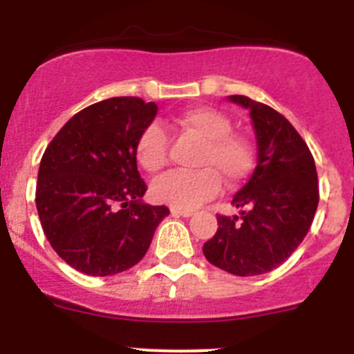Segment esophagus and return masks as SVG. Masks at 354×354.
<instances>
[{
  "label": "esophagus",
  "instance_id": "1",
  "mask_svg": "<svg viewBox=\"0 0 354 354\" xmlns=\"http://www.w3.org/2000/svg\"><path fill=\"white\" fill-rule=\"evenodd\" d=\"M170 211H171V214H174V216H184V218H187V216H193L192 209H177V207H171Z\"/></svg>",
  "mask_w": 354,
  "mask_h": 354
}]
</instances>
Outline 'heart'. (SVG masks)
Masks as SVG:
<instances>
[{
    "label": "heart",
    "mask_w": 354,
    "mask_h": 354,
    "mask_svg": "<svg viewBox=\"0 0 354 354\" xmlns=\"http://www.w3.org/2000/svg\"><path fill=\"white\" fill-rule=\"evenodd\" d=\"M180 133L202 140L192 171H171L152 184L156 202L177 209H193L218 195L221 177L228 186L239 184L253 168V149L246 136L232 131V120L220 109L200 106L175 118ZM134 156L149 174H158L168 165V134L152 122L140 131Z\"/></svg>",
    "instance_id": "1"
}]
</instances>
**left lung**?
I'll return each instance as SVG.
<instances>
[{"label":"left lung","mask_w":354,"mask_h":354,"mask_svg":"<svg viewBox=\"0 0 354 354\" xmlns=\"http://www.w3.org/2000/svg\"><path fill=\"white\" fill-rule=\"evenodd\" d=\"M230 101L250 109L257 136V167L232 204L241 216L218 214L204 245L211 264L237 277L268 273L305 239L319 204L317 170L305 140L282 113L246 95Z\"/></svg>","instance_id":"obj_1"}]
</instances>
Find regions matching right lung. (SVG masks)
I'll return each mask as SVG.
<instances>
[{
  "mask_svg": "<svg viewBox=\"0 0 354 354\" xmlns=\"http://www.w3.org/2000/svg\"><path fill=\"white\" fill-rule=\"evenodd\" d=\"M156 102L111 97L81 109L42 156L37 211L49 245L71 268L108 277L138 264L165 216L140 202L147 192L134 143Z\"/></svg>",
  "mask_w": 354,
  "mask_h": 354,
  "instance_id": "obj_1",
  "label": "right lung"
}]
</instances>
